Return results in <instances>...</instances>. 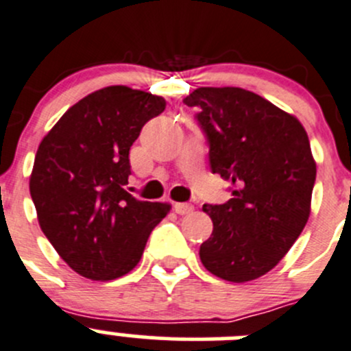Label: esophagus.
Masks as SVG:
<instances>
[{
  "label": "esophagus",
  "mask_w": 351,
  "mask_h": 351,
  "mask_svg": "<svg viewBox=\"0 0 351 351\" xmlns=\"http://www.w3.org/2000/svg\"><path fill=\"white\" fill-rule=\"evenodd\" d=\"M174 210L177 215H189V213H193L194 206L191 203H176Z\"/></svg>",
  "instance_id": "34e87169"
}]
</instances>
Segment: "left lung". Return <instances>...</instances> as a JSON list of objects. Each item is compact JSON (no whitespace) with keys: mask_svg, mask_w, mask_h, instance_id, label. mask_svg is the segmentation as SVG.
<instances>
[{"mask_svg":"<svg viewBox=\"0 0 351 351\" xmlns=\"http://www.w3.org/2000/svg\"><path fill=\"white\" fill-rule=\"evenodd\" d=\"M210 145L213 174L232 182L223 204H204L213 221L199 258L211 275L251 282L275 268L311 215L315 160L300 121L239 86H201L184 99Z\"/></svg>","mask_w":351,"mask_h":351,"instance_id":"1","label":"left lung"}]
</instances>
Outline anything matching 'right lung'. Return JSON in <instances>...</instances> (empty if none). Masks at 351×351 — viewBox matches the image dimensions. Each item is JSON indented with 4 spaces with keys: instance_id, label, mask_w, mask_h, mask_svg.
<instances>
[{
    "instance_id": "right-lung-1",
    "label": "right lung",
    "mask_w": 351,
    "mask_h": 351,
    "mask_svg": "<svg viewBox=\"0 0 351 351\" xmlns=\"http://www.w3.org/2000/svg\"><path fill=\"white\" fill-rule=\"evenodd\" d=\"M158 95L124 85L100 88L69 107L43 138L30 174V196L44 235L78 275L109 282L140 263L167 203L131 196L130 148Z\"/></svg>"
}]
</instances>
